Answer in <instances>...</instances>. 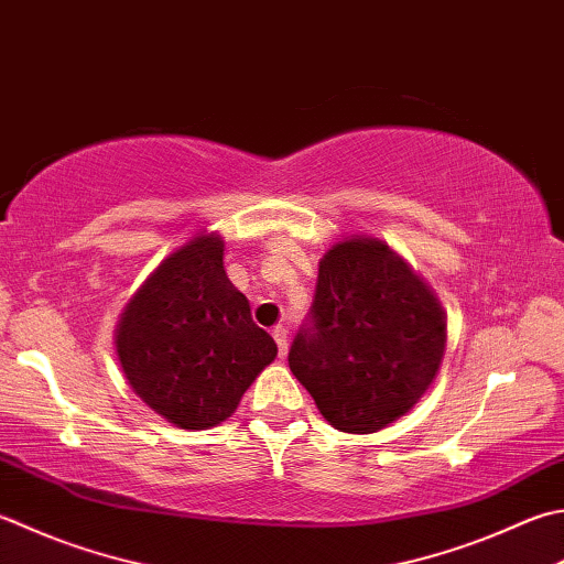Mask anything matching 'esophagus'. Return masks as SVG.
<instances>
[{"instance_id":"34e87169","label":"esophagus","mask_w":564,"mask_h":564,"mask_svg":"<svg viewBox=\"0 0 564 564\" xmlns=\"http://www.w3.org/2000/svg\"><path fill=\"white\" fill-rule=\"evenodd\" d=\"M271 335L275 339V345H279V357L283 359L285 355H289V329H285L283 325H275L271 329Z\"/></svg>"}]
</instances>
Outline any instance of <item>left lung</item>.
Instances as JSON below:
<instances>
[{
	"instance_id": "1",
	"label": "left lung",
	"mask_w": 564,
	"mask_h": 564,
	"mask_svg": "<svg viewBox=\"0 0 564 564\" xmlns=\"http://www.w3.org/2000/svg\"><path fill=\"white\" fill-rule=\"evenodd\" d=\"M445 311L386 241L349 237L319 261L289 364L325 421L369 435L423 399L443 364Z\"/></svg>"
}]
</instances>
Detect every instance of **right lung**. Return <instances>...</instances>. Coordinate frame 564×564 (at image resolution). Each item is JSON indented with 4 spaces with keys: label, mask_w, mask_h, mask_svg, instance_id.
I'll list each match as a JSON object with an SVG mask.
<instances>
[{
    "label": "right lung",
    "mask_w": 564,
    "mask_h": 564,
    "mask_svg": "<svg viewBox=\"0 0 564 564\" xmlns=\"http://www.w3.org/2000/svg\"><path fill=\"white\" fill-rule=\"evenodd\" d=\"M225 241L197 235L165 257L119 317L115 345L139 399L183 430L215 427L237 411L279 355L273 337L225 271Z\"/></svg>",
    "instance_id": "obj_1"
}]
</instances>
